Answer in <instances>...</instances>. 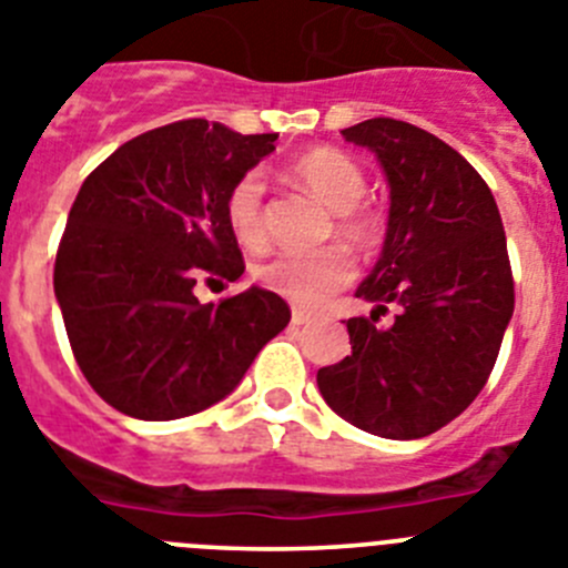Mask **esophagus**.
Listing matches in <instances>:
<instances>
[{
    "instance_id": "esophagus-1",
    "label": "esophagus",
    "mask_w": 568,
    "mask_h": 568,
    "mask_svg": "<svg viewBox=\"0 0 568 568\" xmlns=\"http://www.w3.org/2000/svg\"><path fill=\"white\" fill-rule=\"evenodd\" d=\"M311 320H314V316H311L308 311H303V308L291 311V322H294V325H308Z\"/></svg>"
}]
</instances>
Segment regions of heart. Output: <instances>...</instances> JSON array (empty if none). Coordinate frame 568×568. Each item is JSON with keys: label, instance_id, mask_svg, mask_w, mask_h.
<instances>
[{"label": "heart", "instance_id": "b5f03b06", "mask_svg": "<svg viewBox=\"0 0 568 568\" xmlns=\"http://www.w3.org/2000/svg\"><path fill=\"white\" fill-rule=\"evenodd\" d=\"M291 175L300 186L336 214V234L345 243L367 246L376 240V217L359 206L365 197V172L339 150H311L291 163ZM226 217L234 237L246 246L263 240V175L248 172L226 197ZM356 274L354 257L342 246L316 252H277L254 268V277L274 294L303 308H320L345 288Z\"/></svg>", "mask_w": 568, "mask_h": 568}]
</instances>
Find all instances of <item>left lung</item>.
Returning a JSON list of instances; mask_svg holds the SVG:
<instances>
[{
  "mask_svg": "<svg viewBox=\"0 0 568 568\" xmlns=\"http://www.w3.org/2000/svg\"><path fill=\"white\" fill-rule=\"evenodd\" d=\"M376 155L390 186L385 246L347 320L351 356L320 367L331 410L359 430L410 442L442 430L487 385L515 311L507 234L484 178L442 138L396 119L342 130ZM387 304L390 326H376Z\"/></svg>",
  "mask_w": 568,
  "mask_h": 568,
  "instance_id": "1",
  "label": "left lung"
}]
</instances>
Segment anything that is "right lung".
<instances>
[{"label":"right lung","instance_id":"add662e5","mask_svg":"<svg viewBox=\"0 0 568 568\" xmlns=\"http://www.w3.org/2000/svg\"><path fill=\"white\" fill-rule=\"evenodd\" d=\"M274 141L175 121L81 183L53 288L81 373L124 416L172 422L217 405L288 325L283 296L257 285L217 305L195 296L201 277L232 283L246 268L226 197Z\"/></svg>","mask_w":568,"mask_h":568}]
</instances>
